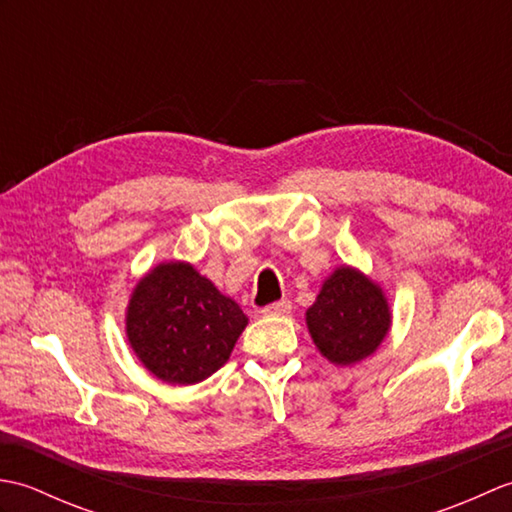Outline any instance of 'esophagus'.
<instances>
[{"label":"esophagus","mask_w":512,"mask_h":512,"mask_svg":"<svg viewBox=\"0 0 512 512\" xmlns=\"http://www.w3.org/2000/svg\"><path fill=\"white\" fill-rule=\"evenodd\" d=\"M292 310V303L288 299H281L277 303H270V306H266L262 310L264 317H286V314H290Z\"/></svg>","instance_id":"1"}]
</instances>
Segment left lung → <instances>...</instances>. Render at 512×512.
Returning a JSON list of instances; mask_svg holds the SVG:
<instances>
[{"label": "left lung", "mask_w": 512, "mask_h": 512, "mask_svg": "<svg viewBox=\"0 0 512 512\" xmlns=\"http://www.w3.org/2000/svg\"><path fill=\"white\" fill-rule=\"evenodd\" d=\"M306 325L321 356L334 365H356L372 356L391 328L385 290L354 266H339L323 281L306 310Z\"/></svg>", "instance_id": "obj_1"}]
</instances>
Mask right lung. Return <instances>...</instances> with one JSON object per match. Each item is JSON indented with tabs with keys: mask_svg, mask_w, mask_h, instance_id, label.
I'll return each mask as SVG.
<instances>
[{
	"mask_svg": "<svg viewBox=\"0 0 512 512\" xmlns=\"http://www.w3.org/2000/svg\"><path fill=\"white\" fill-rule=\"evenodd\" d=\"M246 325L248 317L231 297L176 259L140 277L125 312L129 347L169 385H195L215 374Z\"/></svg>",
	"mask_w": 512,
	"mask_h": 512,
	"instance_id": "1",
	"label": "right lung"
}]
</instances>
